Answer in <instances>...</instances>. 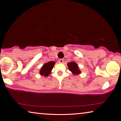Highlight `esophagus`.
<instances>
[{"mask_svg": "<svg viewBox=\"0 0 121 121\" xmlns=\"http://www.w3.org/2000/svg\"><path fill=\"white\" fill-rule=\"evenodd\" d=\"M58 61H59V63H63V62H64V59H59Z\"/></svg>", "mask_w": 121, "mask_h": 121, "instance_id": "esophagus-1", "label": "esophagus"}]
</instances>
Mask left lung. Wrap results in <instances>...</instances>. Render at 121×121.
Instances as JSON below:
<instances>
[{"instance_id": "1", "label": "left lung", "mask_w": 121, "mask_h": 121, "mask_svg": "<svg viewBox=\"0 0 121 121\" xmlns=\"http://www.w3.org/2000/svg\"><path fill=\"white\" fill-rule=\"evenodd\" d=\"M68 67L69 70L71 71L74 75H78L81 73L80 70L78 69V66L76 63L74 62H70L68 63Z\"/></svg>"}]
</instances>
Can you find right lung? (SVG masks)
<instances>
[{"label":"right lung","mask_w":121,"mask_h":121,"mask_svg":"<svg viewBox=\"0 0 121 121\" xmlns=\"http://www.w3.org/2000/svg\"><path fill=\"white\" fill-rule=\"evenodd\" d=\"M54 65L55 62L54 61H50L45 63L40 70V74L42 76H45V77L48 76L51 73V70H52Z\"/></svg>","instance_id":"add662e5"}]
</instances>
